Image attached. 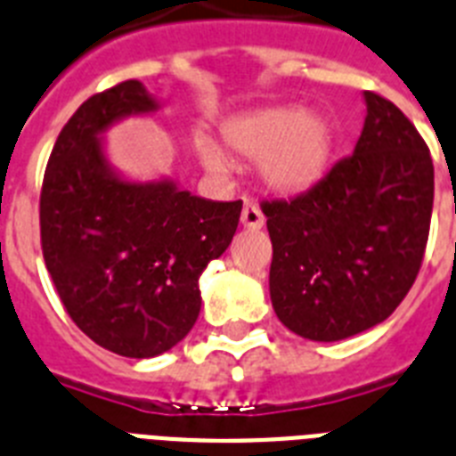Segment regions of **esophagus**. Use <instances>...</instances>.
I'll return each instance as SVG.
<instances>
[{"label":"esophagus","instance_id":"34e87169","mask_svg":"<svg viewBox=\"0 0 456 456\" xmlns=\"http://www.w3.org/2000/svg\"><path fill=\"white\" fill-rule=\"evenodd\" d=\"M240 224L246 229H262L264 227V213L255 201H246L240 210Z\"/></svg>","mask_w":456,"mask_h":456}]
</instances>
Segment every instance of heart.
Instances as JSON below:
<instances>
[{
	"label": "heart",
	"instance_id": "obj_1",
	"mask_svg": "<svg viewBox=\"0 0 456 456\" xmlns=\"http://www.w3.org/2000/svg\"><path fill=\"white\" fill-rule=\"evenodd\" d=\"M222 139L246 159H259L264 185L281 194H301L315 187L329 171L334 152V127L315 110L269 106L224 122ZM201 162L213 174H227L229 162L213 141L199 143Z\"/></svg>",
	"mask_w": 456,
	"mask_h": 456
}]
</instances>
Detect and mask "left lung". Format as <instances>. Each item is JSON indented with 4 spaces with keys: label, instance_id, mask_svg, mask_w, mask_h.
Masks as SVG:
<instances>
[{
    "label": "left lung",
    "instance_id": "1",
    "mask_svg": "<svg viewBox=\"0 0 456 456\" xmlns=\"http://www.w3.org/2000/svg\"><path fill=\"white\" fill-rule=\"evenodd\" d=\"M354 152L289 201H264L273 259L271 304L301 338H350L385 322L422 266L434 162L415 125L364 92Z\"/></svg>",
    "mask_w": 456,
    "mask_h": 456
}]
</instances>
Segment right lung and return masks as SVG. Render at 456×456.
<instances>
[{
    "label": "right lung",
    "mask_w": 456,
    "mask_h": 456,
    "mask_svg": "<svg viewBox=\"0 0 456 456\" xmlns=\"http://www.w3.org/2000/svg\"><path fill=\"white\" fill-rule=\"evenodd\" d=\"M159 106L139 80L83 102L57 136L41 190V248L69 317L132 359L157 357L190 334L199 275L227 250L243 208L171 178L134 181L110 164L104 134Z\"/></svg>",
    "instance_id": "right-lung-1"
}]
</instances>
